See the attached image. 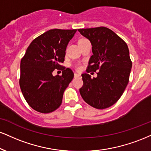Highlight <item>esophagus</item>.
Returning a JSON list of instances; mask_svg holds the SVG:
<instances>
[{
	"mask_svg": "<svg viewBox=\"0 0 151 151\" xmlns=\"http://www.w3.org/2000/svg\"><path fill=\"white\" fill-rule=\"evenodd\" d=\"M80 74H78V73H74V77H80Z\"/></svg>",
	"mask_w": 151,
	"mask_h": 151,
	"instance_id": "esophagus-1",
	"label": "esophagus"
}]
</instances>
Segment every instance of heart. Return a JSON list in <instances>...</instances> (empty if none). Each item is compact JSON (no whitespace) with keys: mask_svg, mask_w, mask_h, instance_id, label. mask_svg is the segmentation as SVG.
I'll use <instances>...</instances> for the list:
<instances>
[{"mask_svg":"<svg viewBox=\"0 0 151 151\" xmlns=\"http://www.w3.org/2000/svg\"><path fill=\"white\" fill-rule=\"evenodd\" d=\"M80 40H81V39H80ZM76 68L78 69V70H79V69H80V68H81L80 65H76Z\"/></svg>","mask_w":151,"mask_h":151,"instance_id":"1","label":"heart"}]
</instances>
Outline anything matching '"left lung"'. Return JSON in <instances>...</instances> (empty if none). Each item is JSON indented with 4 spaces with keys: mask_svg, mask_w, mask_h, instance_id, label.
Instances as JSON below:
<instances>
[{
    "mask_svg": "<svg viewBox=\"0 0 151 151\" xmlns=\"http://www.w3.org/2000/svg\"><path fill=\"white\" fill-rule=\"evenodd\" d=\"M90 41L93 55L86 72L99 70L97 77L81 74L80 94L86 103L97 109L112 106L120 99L127 86L132 63L127 43L111 29L104 27L79 29Z\"/></svg>",
    "mask_w": 151,
    "mask_h": 151,
    "instance_id": "8db88e82",
    "label": "left lung"
}]
</instances>
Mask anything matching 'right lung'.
I'll use <instances>...</instances> for the list:
<instances>
[{"mask_svg":"<svg viewBox=\"0 0 151 151\" xmlns=\"http://www.w3.org/2000/svg\"><path fill=\"white\" fill-rule=\"evenodd\" d=\"M77 29H50L33 40L20 63L19 86L25 100L41 113L53 112L61 105L65 90L74 77L70 68L60 64L65 60L69 41ZM57 68L61 76L52 75Z\"/></svg>","mask_w":151,"mask_h":151,"instance_id":"add662e5","label":"right lung"}]
</instances>
